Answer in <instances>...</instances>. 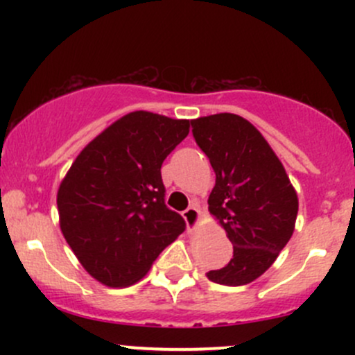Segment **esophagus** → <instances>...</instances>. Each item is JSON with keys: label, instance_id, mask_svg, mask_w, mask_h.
<instances>
[{"label": "esophagus", "instance_id": "esophagus-1", "mask_svg": "<svg viewBox=\"0 0 355 355\" xmlns=\"http://www.w3.org/2000/svg\"><path fill=\"white\" fill-rule=\"evenodd\" d=\"M183 220H185L187 230L195 232L198 229V225H200V211H198V209H195V207H190V209L183 211Z\"/></svg>", "mask_w": 355, "mask_h": 355}]
</instances>
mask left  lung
Instances as JSON below:
<instances>
[{
    "label": "left lung",
    "mask_w": 355,
    "mask_h": 355,
    "mask_svg": "<svg viewBox=\"0 0 355 355\" xmlns=\"http://www.w3.org/2000/svg\"><path fill=\"white\" fill-rule=\"evenodd\" d=\"M191 126L215 172L209 211L234 245L230 262L207 277L230 287L250 284L291 240L299 197L272 146L243 116L217 113Z\"/></svg>",
    "instance_id": "obj_1"
}]
</instances>
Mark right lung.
Listing matches in <instances>:
<instances>
[{"label":"right lung","mask_w":355,"mask_h":355,"mask_svg":"<svg viewBox=\"0 0 355 355\" xmlns=\"http://www.w3.org/2000/svg\"><path fill=\"white\" fill-rule=\"evenodd\" d=\"M189 132L190 120L126 113L81 150L61 180V234L100 284H137L185 230L180 215L165 205L160 168Z\"/></svg>","instance_id":"1"}]
</instances>
